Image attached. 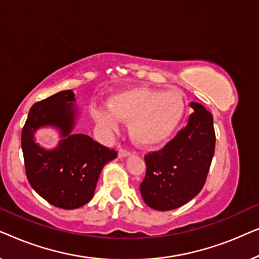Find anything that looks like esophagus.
I'll list each match as a JSON object with an SVG mask.
<instances>
[{
	"label": "esophagus",
	"mask_w": 259,
	"mask_h": 259,
	"mask_svg": "<svg viewBox=\"0 0 259 259\" xmlns=\"http://www.w3.org/2000/svg\"><path fill=\"white\" fill-rule=\"evenodd\" d=\"M130 154H131V151L127 150V148H120V150H119V157L120 158L128 157Z\"/></svg>",
	"instance_id": "34e87169"
}]
</instances>
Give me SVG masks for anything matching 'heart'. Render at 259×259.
I'll list each match as a JSON object with an SVG mask.
<instances>
[{"mask_svg": "<svg viewBox=\"0 0 259 259\" xmlns=\"http://www.w3.org/2000/svg\"><path fill=\"white\" fill-rule=\"evenodd\" d=\"M92 113L99 125L112 132L119 131L120 120L130 122L134 143L150 148L172 136L185 113V100L177 91L138 87L119 92L109 107H97Z\"/></svg>", "mask_w": 259, "mask_h": 259, "instance_id": "heart-1", "label": "heart"}]
</instances>
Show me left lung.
Listing matches in <instances>:
<instances>
[{"instance_id":"8db88e82","label":"left lung","mask_w":259,"mask_h":259,"mask_svg":"<svg viewBox=\"0 0 259 259\" xmlns=\"http://www.w3.org/2000/svg\"><path fill=\"white\" fill-rule=\"evenodd\" d=\"M189 123L161 150L145 155L146 175L140 193L148 206L168 211L186 204L203 189L214 154L213 118L203 105L191 102Z\"/></svg>"}]
</instances>
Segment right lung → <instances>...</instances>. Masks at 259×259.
<instances>
[{
  "instance_id": "add662e5",
  "label": "right lung",
  "mask_w": 259,
  "mask_h": 259,
  "mask_svg": "<svg viewBox=\"0 0 259 259\" xmlns=\"http://www.w3.org/2000/svg\"><path fill=\"white\" fill-rule=\"evenodd\" d=\"M74 93L59 92L31 106L21 134L24 167L31 187L56 207L73 210L87 204L94 196L104 166L118 155L84 134H73L75 123ZM44 125H54L63 140L47 151L33 141V132Z\"/></svg>"
}]
</instances>
